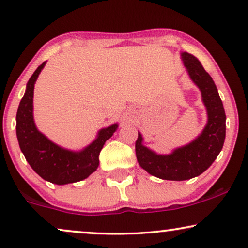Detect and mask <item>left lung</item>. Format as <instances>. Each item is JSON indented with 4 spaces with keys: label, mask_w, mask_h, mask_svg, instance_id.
Here are the masks:
<instances>
[{
    "label": "left lung",
    "mask_w": 248,
    "mask_h": 248,
    "mask_svg": "<svg viewBox=\"0 0 248 248\" xmlns=\"http://www.w3.org/2000/svg\"><path fill=\"white\" fill-rule=\"evenodd\" d=\"M182 59L191 79L201 90L208 110V124L196 140L168 155H157L145 148L140 133L135 141V154L141 167L167 181H186L201 175L218 157L226 138L225 108L212 78L191 54L183 53Z\"/></svg>",
    "instance_id": "left-lung-1"
}]
</instances>
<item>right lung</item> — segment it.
I'll use <instances>...</instances> for the list:
<instances>
[{"instance_id": "1", "label": "right lung", "mask_w": 248, "mask_h": 248, "mask_svg": "<svg viewBox=\"0 0 248 248\" xmlns=\"http://www.w3.org/2000/svg\"><path fill=\"white\" fill-rule=\"evenodd\" d=\"M45 62L27 83L16 111V137L26 160L40 177L57 185L76 183L87 178L99 165V154L105 142L117 128V124L103 128L98 138L81 152H72L60 148L37 130L32 118L33 87Z\"/></svg>"}]
</instances>
